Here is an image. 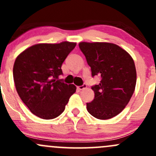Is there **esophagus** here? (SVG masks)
Listing matches in <instances>:
<instances>
[{
  "label": "esophagus",
  "instance_id": "esophagus-1",
  "mask_svg": "<svg viewBox=\"0 0 156 156\" xmlns=\"http://www.w3.org/2000/svg\"><path fill=\"white\" fill-rule=\"evenodd\" d=\"M86 87H87V85H86V84H83V85H81V86H78L77 88H78V90H81L85 89Z\"/></svg>",
  "mask_w": 156,
  "mask_h": 156
}]
</instances>
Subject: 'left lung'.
<instances>
[{
    "instance_id": "8db88e82",
    "label": "left lung",
    "mask_w": 156,
    "mask_h": 156,
    "mask_svg": "<svg viewBox=\"0 0 156 156\" xmlns=\"http://www.w3.org/2000/svg\"><path fill=\"white\" fill-rule=\"evenodd\" d=\"M79 48L91 69L92 77L101 78L92 86L94 99L87 103L88 112L106 120L119 115L135 90L136 72L130 55L118 45L106 42H81Z\"/></svg>"
}]
</instances>
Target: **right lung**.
Segmentation results:
<instances>
[{
	"label": "right lung",
	"mask_w": 156,
	"mask_h": 156,
	"mask_svg": "<svg viewBox=\"0 0 156 156\" xmlns=\"http://www.w3.org/2000/svg\"><path fill=\"white\" fill-rule=\"evenodd\" d=\"M76 43L38 44L22 52L13 66V79L19 96L30 111L43 119H53L62 114L71 96L76 91L74 84H65L62 62Z\"/></svg>",
	"instance_id": "1"
}]
</instances>
